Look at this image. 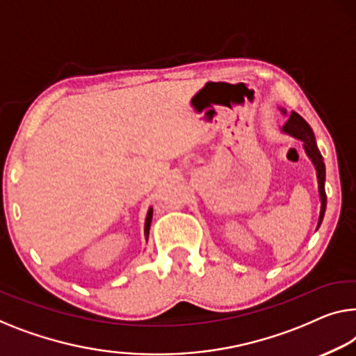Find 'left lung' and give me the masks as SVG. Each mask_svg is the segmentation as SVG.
I'll return each mask as SVG.
<instances>
[{
  "label": "left lung",
  "instance_id": "obj_1",
  "mask_svg": "<svg viewBox=\"0 0 356 356\" xmlns=\"http://www.w3.org/2000/svg\"><path fill=\"white\" fill-rule=\"evenodd\" d=\"M283 113H286V110H283ZM286 134L296 137L304 142V150L307 153V156L310 158L312 163L315 164L316 169V179H318V192H320V200H321V211H320V219H318V227L321 225L323 217H325V211H326V192H325V179H326V169H325V163H323V156L320 150L316 147V140H315V134L312 131V127L309 123L302 118L300 115H297L296 111H291L288 121H286L283 129H281Z\"/></svg>",
  "mask_w": 356,
  "mask_h": 356
}]
</instances>
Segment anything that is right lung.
<instances>
[{"mask_svg":"<svg viewBox=\"0 0 356 356\" xmlns=\"http://www.w3.org/2000/svg\"><path fill=\"white\" fill-rule=\"evenodd\" d=\"M152 217H153V209L150 208V209H148V212H147V219H145V238H148V232H150Z\"/></svg>","mask_w":356,"mask_h":356,"instance_id":"1","label":"right lung"}]
</instances>
